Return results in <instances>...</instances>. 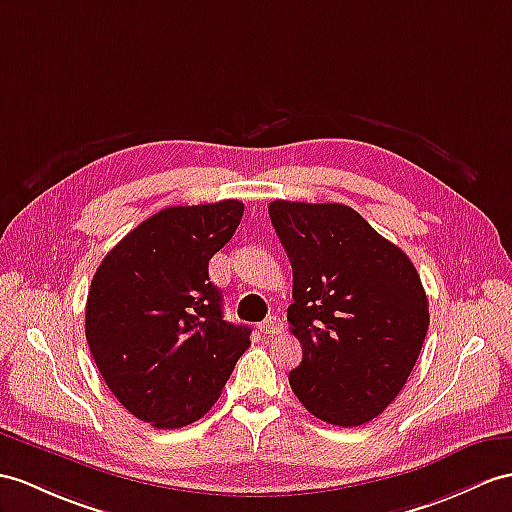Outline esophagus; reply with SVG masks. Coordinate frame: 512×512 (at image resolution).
<instances>
[{
	"mask_svg": "<svg viewBox=\"0 0 512 512\" xmlns=\"http://www.w3.org/2000/svg\"><path fill=\"white\" fill-rule=\"evenodd\" d=\"M258 330H260V334L273 336V334H280L284 330V323L278 317H269L263 323H258Z\"/></svg>",
	"mask_w": 512,
	"mask_h": 512,
	"instance_id": "obj_1",
	"label": "esophagus"
}]
</instances>
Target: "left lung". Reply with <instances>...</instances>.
<instances>
[{
	"label": "left lung",
	"mask_w": 512,
	"mask_h": 512,
	"mask_svg": "<svg viewBox=\"0 0 512 512\" xmlns=\"http://www.w3.org/2000/svg\"><path fill=\"white\" fill-rule=\"evenodd\" d=\"M269 217L293 267L286 319L302 363L291 389L321 421L367 423L402 391L426 339L419 273L350 206L276 199Z\"/></svg>",
	"instance_id": "left-lung-1"
}]
</instances>
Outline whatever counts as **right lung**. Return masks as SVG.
I'll return each mask as SVG.
<instances>
[{
    "label": "right lung",
    "instance_id": "right-lung-1",
    "mask_svg": "<svg viewBox=\"0 0 512 512\" xmlns=\"http://www.w3.org/2000/svg\"><path fill=\"white\" fill-rule=\"evenodd\" d=\"M243 217L239 199L171 206L110 249L86 297V341L112 395L160 430L189 426L219 400L249 347L223 319L208 260Z\"/></svg>",
    "mask_w": 512,
    "mask_h": 512
}]
</instances>
